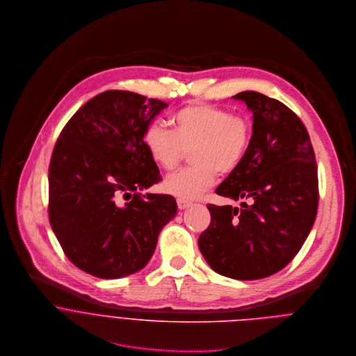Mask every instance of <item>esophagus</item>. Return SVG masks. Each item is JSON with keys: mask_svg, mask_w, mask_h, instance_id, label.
I'll return each mask as SVG.
<instances>
[{"mask_svg": "<svg viewBox=\"0 0 356 356\" xmlns=\"http://www.w3.org/2000/svg\"><path fill=\"white\" fill-rule=\"evenodd\" d=\"M177 204H178V209H179V210H186L188 207H191V206H192V203H191V202H188V200H182V199H178V200H177Z\"/></svg>", "mask_w": 356, "mask_h": 356, "instance_id": "1", "label": "esophagus"}]
</instances>
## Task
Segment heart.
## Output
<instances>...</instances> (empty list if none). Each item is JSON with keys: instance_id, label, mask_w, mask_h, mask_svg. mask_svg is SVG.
<instances>
[{"instance_id": "heart-1", "label": "heart", "mask_w": 356, "mask_h": 356, "mask_svg": "<svg viewBox=\"0 0 356 356\" xmlns=\"http://www.w3.org/2000/svg\"><path fill=\"white\" fill-rule=\"evenodd\" d=\"M170 122L149 124L142 142L150 160L161 170H174L191 150V167L165 178L163 189L182 200H193L209 191L218 172L231 174L238 168L248 153L252 139L251 121L228 109L192 104L177 111Z\"/></svg>"}]
</instances>
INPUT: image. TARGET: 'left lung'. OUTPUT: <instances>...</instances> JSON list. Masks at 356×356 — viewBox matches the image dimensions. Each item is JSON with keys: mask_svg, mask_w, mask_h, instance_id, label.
Returning a JSON list of instances; mask_svg holds the SVG:
<instances>
[{"mask_svg": "<svg viewBox=\"0 0 356 356\" xmlns=\"http://www.w3.org/2000/svg\"><path fill=\"white\" fill-rule=\"evenodd\" d=\"M234 99L252 113V139L216 193L250 204H209L211 222L199 248L217 273L255 280L283 269L309 235L319 203L318 167L305 125L286 105L255 91Z\"/></svg>", "mask_w": 356, "mask_h": 356, "instance_id": "8db88e82", "label": "left lung"}]
</instances>
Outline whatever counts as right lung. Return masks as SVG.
Listing matches in <instances>:
<instances>
[{
  "mask_svg": "<svg viewBox=\"0 0 356 356\" xmlns=\"http://www.w3.org/2000/svg\"><path fill=\"white\" fill-rule=\"evenodd\" d=\"M165 108L135 92L106 91L81 106L56 140L49 222L66 257L92 276L118 279L140 270L177 214L172 196L139 193L161 179L142 136Z\"/></svg>",
  "mask_w": 356,
  "mask_h": 356,
  "instance_id": "1",
  "label": "right lung"
}]
</instances>
